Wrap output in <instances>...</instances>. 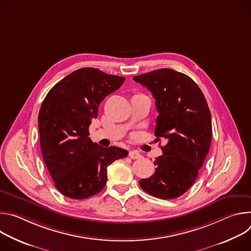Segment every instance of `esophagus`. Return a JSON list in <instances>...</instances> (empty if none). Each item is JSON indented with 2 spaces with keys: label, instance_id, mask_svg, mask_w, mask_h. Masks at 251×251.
I'll use <instances>...</instances> for the list:
<instances>
[{
  "label": "esophagus",
  "instance_id": "34e87169",
  "mask_svg": "<svg viewBox=\"0 0 251 251\" xmlns=\"http://www.w3.org/2000/svg\"><path fill=\"white\" fill-rule=\"evenodd\" d=\"M129 157H130L131 159H140L142 156H141V154H140L138 151L133 150V151H130V152H129Z\"/></svg>",
  "mask_w": 251,
  "mask_h": 251
}]
</instances>
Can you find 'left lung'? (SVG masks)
I'll use <instances>...</instances> for the list:
<instances>
[{
    "label": "left lung",
    "instance_id": "obj_1",
    "mask_svg": "<svg viewBox=\"0 0 251 251\" xmlns=\"http://www.w3.org/2000/svg\"><path fill=\"white\" fill-rule=\"evenodd\" d=\"M133 79L156 99L159 115L155 136L168 141L162 147L163 155L154 162L155 173L140 180L139 185L159 199L178 198L197 180L209 151L212 131L208 105L197 83L174 69L160 68Z\"/></svg>",
    "mask_w": 251,
    "mask_h": 251
}]
</instances>
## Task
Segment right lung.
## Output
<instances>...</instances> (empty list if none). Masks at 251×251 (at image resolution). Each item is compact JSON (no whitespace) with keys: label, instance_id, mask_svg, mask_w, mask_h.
<instances>
[{"label":"right lung","instance_id":"add662e5","mask_svg":"<svg viewBox=\"0 0 251 251\" xmlns=\"http://www.w3.org/2000/svg\"><path fill=\"white\" fill-rule=\"evenodd\" d=\"M124 81L125 77L83 67L47 94L39 113L41 149L54 186L63 196L84 200L100 193L106 185L107 167L128 155L118 147H101L88 137L99 104Z\"/></svg>","mask_w":251,"mask_h":251}]
</instances>
